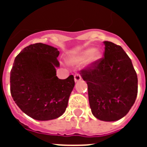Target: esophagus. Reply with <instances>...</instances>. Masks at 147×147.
I'll use <instances>...</instances> for the list:
<instances>
[{
  "label": "esophagus",
  "instance_id": "obj_1",
  "mask_svg": "<svg viewBox=\"0 0 147 147\" xmlns=\"http://www.w3.org/2000/svg\"><path fill=\"white\" fill-rule=\"evenodd\" d=\"M82 80V76L81 75L79 74H76L74 75V81L75 82H77L80 81V80Z\"/></svg>",
  "mask_w": 147,
  "mask_h": 147
}]
</instances>
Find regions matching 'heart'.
Here are the masks:
<instances>
[{"label": "heart", "mask_w": 147, "mask_h": 147, "mask_svg": "<svg viewBox=\"0 0 147 147\" xmlns=\"http://www.w3.org/2000/svg\"><path fill=\"white\" fill-rule=\"evenodd\" d=\"M102 54L98 49L89 48L84 50L81 54L74 59H71L70 62L73 65H78L88 60L89 64H94L102 59Z\"/></svg>", "instance_id": "b5f03b06"}]
</instances>
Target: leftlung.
I'll return each instance as SVG.
<instances>
[{
	"mask_svg": "<svg viewBox=\"0 0 147 147\" xmlns=\"http://www.w3.org/2000/svg\"><path fill=\"white\" fill-rule=\"evenodd\" d=\"M105 57L82 70L93 115L104 121L125 116L136 102L138 77L132 61L120 45L105 41Z\"/></svg>",
	"mask_w": 147,
	"mask_h": 147,
	"instance_id": "1",
	"label": "left lung"
}]
</instances>
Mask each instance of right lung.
I'll use <instances>...</instances> for the list:
<instances>
[{
    "label": "right lung",
    "mask_w": 147,
    "mask_h": 147,
    "mask_svg": "<svg viewBox=\"0 0 147 147\" xmlns=\"http://www.w3.org/2000/svg\"><path fill=\"white\" fill-rule=\"evenodd\" d=\"M57 48L43 43L30 45L15 57L10 73V91L24 113L38 121L59 118L67 107L74 87L73 75L57 76L59 67Z\"/></svg>",
    "instance_id": "right-lung-1"
}]
</instances>
